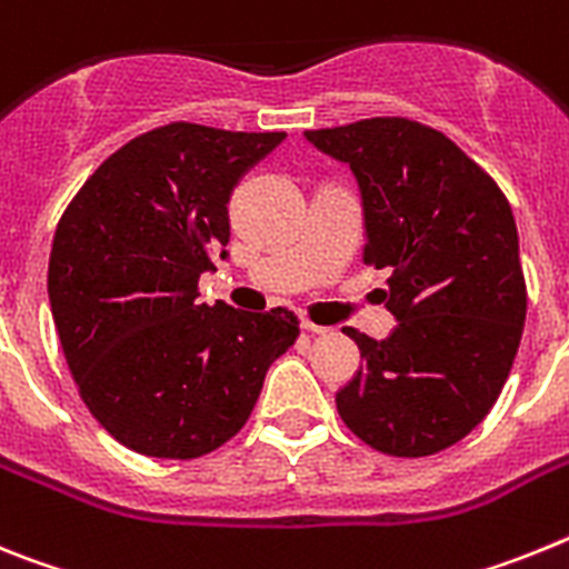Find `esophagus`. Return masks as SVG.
Returning a JSON list of instances; mask_svg holds the SVG:
<instances>
[{
  "label": "esophagus",
  "mask_w": 569,
  "mask_h": 569,
  "mask_svg": "<svg viewBox=\"0 0 569 569\" xmlns=\"http://www.w3.org/2000/svg\"><path fill=\"white\" fill-rule=\"evenodd\" d=\"M300 329H306V332H312V335H326V332H332V329H329V326H320V323H315V320H300Z\"/></svg>",
  "instance_id": "obj_1"
}]
</instances>
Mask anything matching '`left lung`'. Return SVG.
I'll return each instance as SVG.
<instances>
[{"label":"left lung","instance_id":"left-lung-1","mask_svg":"<svg viewBox=\"0 0 569 569\" xmlns=\"http://www.w3.org/2000/svg\"><path fill=\"white\" fill-rule=\"evenodd\" d=\"M358 177L363 263L398 318L387 340L346 326L363 367L338 392L343 423L378 452L435 456L487 418L521 343L527 283L510 202L435 128L372 117L306 131Z\"/></svg>","mask_w":569,"mask_h":569}]
</instances>
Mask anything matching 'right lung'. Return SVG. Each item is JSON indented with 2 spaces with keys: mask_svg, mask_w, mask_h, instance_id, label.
Returning a JSON list of instances; mask_svg holds the SVG:
<instances>
[{
  "mask_svg": "<svg viewBox=\"0 0 569 569\" xmlns=\"http://www.w3.org/2000/svg\"><path fill=\"white\" fill-rule=\"evenodd\" d=\"M168 122L113 151L59 217L48 298L79 398L140 456L200 458L249 421L300 335L278 306L197 303L229 243L240 177L283 142Z\"/></svg>",
  "mask_w": 569,
  "mask_h": 569,
  "instance_id": "1",
  "label": "right lung"
}]
</instances>
